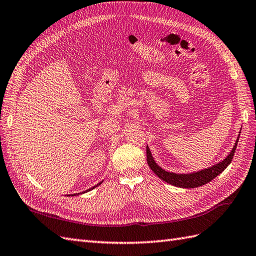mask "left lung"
<instances>
[{
    "mask_svg": "<svg viewBox=\"0 0 256 256\" xmlns=\"http://www.w3.org/2000/svg\"><path fill=\"white\" fill-rule=\"evenodd\" d=\"M239 138H240V134H239V136H238L232 150H231V152L222 160V162L212 166V167H210V168H207V169L200 170L198 172H193V174H174V172H168V171L164 170L162 168H160L159 166L155 162V160H154L148 146L146 147L147 164H148V166H150V168L154 171V174H155L157 176H159L162 180L166 181L169 184H172V186L183 188H198V186H204V184H206V183L210 182L212 179H215V178L218 174H220L230 164V162H232V158L234 155Z\"/></svg>",
    "mask_w": 256,
    "mask_h": 256,
    "instance_id": "left-lung-1",
    "label": "left lung"
}]
</instances>
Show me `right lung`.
Segmentation results:
<instances>
[{"label": "right lung", "instance_id": "right-lung-1", "mask_svg": "<svg viewBox=\"0 0 256 256\" xmlns=\"http://www.w3.org/2000/svg\"><path fill=\"white\" fill-rule=\"evenodd\" d=\"M100 183H101V182H100ZM100 183H99V184H100ZM97 186H98V184H97ZM92 188H89V190H87V191H90V190H92ZM87 191H86V192H87ZM82 193H85V192H82Z\"/></svg>", "mask_w": 256, "mask_h": 256}]
</instances>
